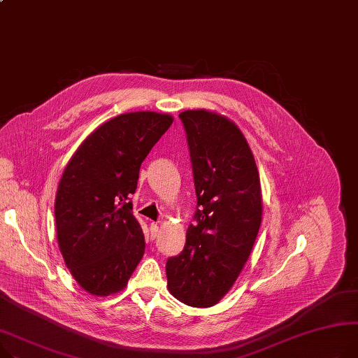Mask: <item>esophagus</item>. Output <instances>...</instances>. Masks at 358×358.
I'll use <instances>...</instances> for the list:
<instances>
[{
  "label": "esophagus",
  "mask_w": 358,
  "mask_h": 358,
  "mask_svg": "<svg viewBox=\"0 0 358 358\" xmlns=\"http://www.w3.org/2000/svg\"><path fill=\"white\" fill-rule=\"evenodd\" d=\"M151 237L152 239H155V237L158 236V233H159V227H158V224L157 223H151Z\"/></svg>",
  "instance_id": "esophagus-1"
}]
</instances>
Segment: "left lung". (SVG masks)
<instances>
[{"label":"left lung","mask_w":358,"mask_h":358,"mask_svg":"<svg viewBox=\"0 0 358 358\" xmlns=\"http://www.w3.org/2000/svg\"><path fill=\"white\" fill-rule=\"evenodd\" d=\"M193 166L197 210L182 252L166 260L169 291L207 308L233 287L262 222L257 166L248 142L227 117L204 109L181 112Z\"/></svg>","instance_id":"obj_1"}]
</instances>
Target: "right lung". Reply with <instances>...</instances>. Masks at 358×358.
<instances>
[{
	"instance_id": "obj_1",
	"label": "right lung",
	"mask_w": 358,
	"mask_h": 358,
	"mask_svg": "<svg viewBox=\"0 0 358 358\" xmlns=\"http://www.w3.org/2000/svg\"><path fill=\"white\" fill-rule=\"evenodd\" d=\"M173 124L157 112L119 115L90 134L62 176L55 216L66 266L92 295L125 288L144 256V233L134 217L141 164Z\"/></svg>"
}]
</instances>
